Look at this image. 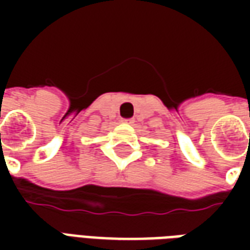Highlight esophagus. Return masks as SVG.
<instances>
[{
    "label": "esophagus",
    "mask_w": 250,
    "mask_h": 250,
    "mask_svg": "<svg viewBox=\"0 0 250 250\" xmlns=\"http://www.w3.org/2000/svg\"><path fill=\"white\" fill-rule=\"evenodd\" d=\"M125 123H134V120H132V119H125Z\"/></svg>",
    "instance_id": "obj_1"
}]
</instances>
